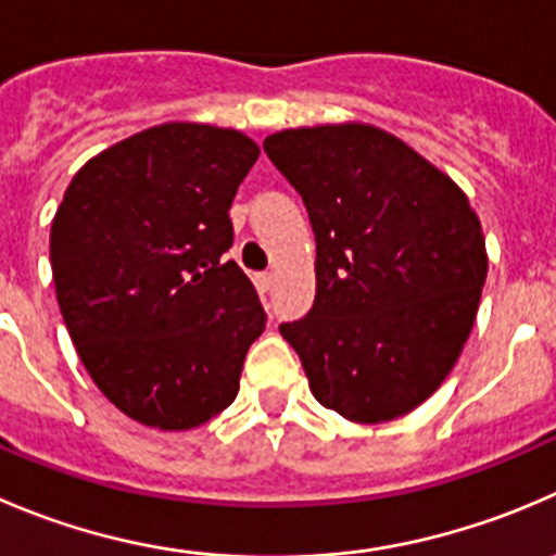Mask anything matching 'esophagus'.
I'll use <instances>...</instances> for the list:
<instances>
[{
    "instance_id": "1",
    "label": "esophagus",
    "mask_w": 556,
    "mask_h": 556,
    "mask_svg": "<svg viewBox=\"0 0 556 556\" xmlns=\"http://www.w3.org/2000/svg\"><path fill=\"white\" fill-rule=\"evenodd\" d=\"M255 285H257V290H261V293H268V290L274 288V274H271V271L257 274V277H255Z\"/></svg>"
}]
</instances>
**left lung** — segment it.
Instances as JSON below:
<instances>
[{
    "label": "left lung",
    "instance_id": "1",
    "mask_svg": "<svg viewBox=\"0 0 556 556\" xmlns=\"http://www.w3.org/2000/svg\"><path fill=\"white\" fill-rule=\"evenodd\" d=\"M268 160L315 230V304L279 333L317 402L355 424L432 396L476 323L486 241L465 192L366 124L282 129Z\"/></svg>",
    "mask_w": 556,
    "mask_h": 556
}]
</instances>
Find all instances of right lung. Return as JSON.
Returning <instances> with one entry per match:
<instances>
[{
    "label": "right lung",
    "mask_w": 556,
    "mask_h": 556,
    "mask_svg": "<svg viewBox=\"0 0 556 556\" xmlns=\"http://www.w3.org/2000/svg\"><path fill=\"white\" fill-rule=\"evenodd\" d=\"M257 154L236 129L163 124L89 160L56 208L64 326L97 388L143 427H201L239 393L266 312L225 252Z\"/></svg>",
    "instance_id": "right-lung-1"
}]
</instances>
